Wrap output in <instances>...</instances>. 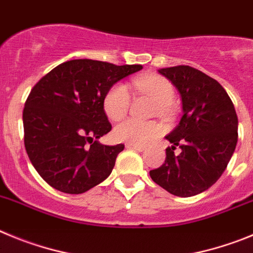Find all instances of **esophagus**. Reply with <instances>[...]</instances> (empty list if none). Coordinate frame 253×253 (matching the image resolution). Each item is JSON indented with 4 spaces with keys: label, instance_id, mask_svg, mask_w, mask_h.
Instances as JSON below:
<instances>
[{
    "label": "esophagus",
    "instance_id": "obj_1",
    "mask_svg": "<svg viewBox=\"0 0 253 253\" xmlns=\"http://www.w3.org/2000/svg\"><path fill=\"white\" fill-rule=\"evenodd\" d=\"M126 147L127 149L135 150V151H138V152H142L143 150H146V146H143V145H132V143H127Z\"/></svg>",
    "mask_w": 253,
    "mask_h": 253
}]
</instances>
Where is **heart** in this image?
<instances>
[{
	"mask_svg": "<svg viewBox=\"0 0 253 253\" xmlns=\"http://www.w3.org/2000/svg\"><path fill=\"white\" fill-rule=\"evenodd\" d=\"M132 87L137 93L147 95L156 102L158 112L166 115L170 111V102L174 98V87L169 81L158 74H143L132 81ZM131 103L126 85L117 83L110 88L103 99V108L107 117L120 121L127 115ZM161 133V127L156 122H141L137 120H125L115 128V137L118 141L145 145Z\"/></svg>",
	"mask_w": 253,
	"mask_h": 253,
	"instance_id": "heart-1",
	"label": "heart"
}]
</instances>
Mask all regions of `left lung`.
Returning <instances> with one entry per match:
<instances>
[{
    "label": "left lung",
    "mask_w": 253,
    "mask_h": 253,
    "mask_svg": "<svg viewBox=\"0 0 253 253\" xmlns=\"http://www.w3.org/2000/svg\"><path fill=\"white\" fill-rule=\"evenodd\" d=\"M179 90L180 122L166 136L165 163L150 171L155 183L176 197H193L211 188L226 170L238 138V118L224 88L203 72L177 65L159 69ZM179 146L181 154L173 150Z\"/></svg>",
    "instance_id": "1"
}]
</instances>
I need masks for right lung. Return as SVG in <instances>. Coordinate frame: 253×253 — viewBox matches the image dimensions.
<instances>
[{"label": "right lung", "instance_id": "obj_1", "mask_svg": "<svg viewBox=\"0 0 253 253\" xmlns=\"http://www.w3.org/2000/svg\"><path fill=\"white\" fill-rule=\"evenodd\" d=\"M141 69L137 64L76 59L55 67L34 85L22 113L25 149L50 186L81 194L110 176L125 145L97 141L112 128L104 95Z\"/></svg>", "mask_w": 253, "mask_h": 253}]
</instances>
